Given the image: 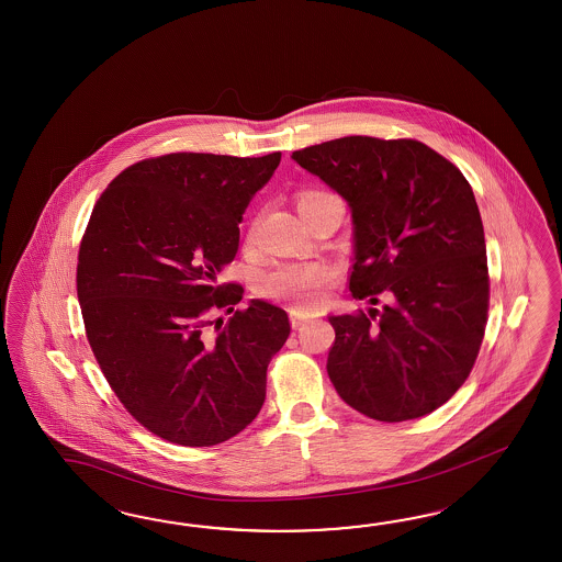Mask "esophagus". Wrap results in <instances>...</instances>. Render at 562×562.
Wrapping results in <instances>:
<instances>
[{
    "instance_id": "1",
    "label": "esophagus",
    "mask_w": 562,
    "mask_h": 562,
    "mask_svg": "<svg viewBox=\"0 0 562 562\" xmlns=\"http://www.w3.org/2000/svg\"><path fill=\"white\" fill-rule=\"evenodd\" d=\"M290 323H292L294 329H299V327H303L304 325V317L303 315H299L296 311H292V313H290Z\"/></svg>"
}]
</instances>
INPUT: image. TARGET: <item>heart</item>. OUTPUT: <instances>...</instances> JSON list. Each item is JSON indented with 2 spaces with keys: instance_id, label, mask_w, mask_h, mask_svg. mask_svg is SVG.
<instances>
[{
  "instance_id": "1",
  "label": "heart",
  "mask_w": 562,
  "mask_h": 562,
  "mask_svg": "<svg viewBox=\"0 0 562 562\" xmlns=\"http://www.w3.org/2000/svg\"><path fill=\"white\" fill-rule=\"evenodd\" d=\"M327 194L329 192H323V190H303L296 196L299 211H303L308 204ZM334 268L323 261L280 263L259 276L258 292L263 299L289 303L301 311H311L319 306L325 296V290L334 282Z\"/></svg>"
}]
</instances>
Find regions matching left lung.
Returning <instances> with one entry per match:
<instances>
[{
    "label": "left lung",
    "mask_w": 562,
    "mask_h": 562,
    "mask_svg": "<svg viewBox=\"0 0 562 562\" xmlns=\"http://www.w3.org/2000/svg\"><path fill=\"white\" fill-rule=\"evenodd\" d=\"M292 159L348 200L351 296L386 299L368 315L329 317L335 391L386 424L438 409L469 379L485 337V231L471 183L415 138H335Z\"/></svg>",
    "instance_id": "1"
}]
</instances>
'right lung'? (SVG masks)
Wrapping results in <instances>:
<instances>
[{"label": "right lung", "instance_id": "obj_1", "mask_svg": "<svg viewBox=\"0 0 562 562\" xmlns=\"http://www.w3.org/2000/svg\"><path fill=\"white\" fill-rule=\"evenodd\" d=\"M282 153H167L137 161L98 198L77 256L86 337L110 389L161 440L202 448L258 417L286 311L218 284L251 196ZM234 313L223 326L210 317Z\"/></svg>", "mask_w": 562, "mask_h": 562}]
</instances>
